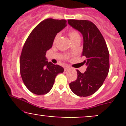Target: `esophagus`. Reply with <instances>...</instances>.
Segmentation results:
<instances>
[{
	"label": "esophagus",
	"mask_w": 126,
	"mask_h": 126,
	"mask_svg": "<svg viewBox=\"0 0 126 126\" xmlns=\"http://www.w3.org/2000/svg\"><path fill=\"white\" fill-rule=\"evenodd\" d=\"M64 71H67L69 69V67L68 66H65L64 68Z\"/></svg>",
	"instance_id": "1"
}]
</instances>
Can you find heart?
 I'll use <instances>...</instances> for the list:
<instances>
[{
  "instance_id": "heart-1",
  "label": "heart",
  "mask_w": 126,
  "mask_h": 126,
  "mask_svg": "<svg viewBox=\"0 0 126 126\" xmlns=\"http://www.w3.org/2000/svg\"><path fill=\"white\" fill-rule=\"evenodd\" d=\"M68 35H69V38L72 41V42L74 41L75 40L77 39H80V35L78 32L76 30H74V29H71L68 31ZM58 37H59V34H57L54 39V43H55L57 42Z\"/></svg>"
}]
</instances>
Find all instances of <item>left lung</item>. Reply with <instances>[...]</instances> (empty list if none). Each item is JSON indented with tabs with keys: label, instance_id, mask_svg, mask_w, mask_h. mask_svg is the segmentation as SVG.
I'll return each instance as SVG.
<instances>
[{
	"label": "left lung",
	"instance_id": "8db88e82",
	"mask_svg": "<svg viewBox=\"0 0 126 126\" xmlns=\"http://www.w3.org/2000/svg\"><path fill=\"white\" fill-rule=\"evenodd\" d=\"M68 22L82 34L83 47L82 56L87 66L77 78L69 83L71 91L77 96L87 97L96 93L102 85L110 68L109 52L104 37L97 27L87 20L69 19Z\"/></svg>",
	"mask_w": 126,
	"mask_h": 126
}]
</instances>
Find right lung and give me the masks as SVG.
<instances>
[{"label":"right lung","instance_id":"add662e5","mask_svg":"<svg viewBox=\"0 0 126 126\" xmlns=\"http://www.w3.org/2000/svg\"><path fill=\"white\" fill-rule=\"evenodd\" d=\"M66 26L64 19H46L36 25L25 41L20 57V72L25 87L32 93H48L56 76L64 71L61 66L48 62L46 54L57 33Z\"/></svg>","mask_w":126,"mask_h":126}]
</instances>
